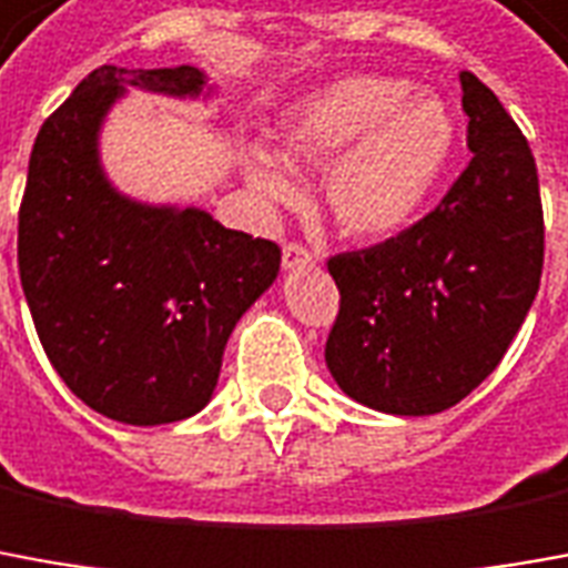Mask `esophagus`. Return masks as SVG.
<instances>
[{"label": "esophagus", "mask_w": 568, "mask_h": 568, "mask_svg": "<svg viewBox=\"0 0 568 568\" xmlns=\"http://www.w3.org/2000/svg\"><path fill=\"white\" fill-rule=\"evenodd\" d=\"M281 262H284V268L291 272V268H306V265H312V262H315V256H312V250H308V246L291 241V244H284Z\"/></svg>", "instance_id": "1"}]
</instances>
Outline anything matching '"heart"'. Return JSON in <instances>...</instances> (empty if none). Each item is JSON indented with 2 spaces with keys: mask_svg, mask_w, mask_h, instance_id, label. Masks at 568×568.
Listing matches in <instances>:
<instances>
[{
  "mask_svg": "<svg viewBox=\"0 0 568 568\" xmlns=\"http://www.w3.org/2000/svg\"><path fill=\"white\" fill-rule=\"evenodd\" d=\"M455 144V116L439 95L383 73L331 82L281 123V154L292 166L327 163L324 206L352 237H389L410 225L439 187ZM286 164L265 148L244 151L246 185L265 210L300 201Z\"/></svg>",
  "mask_w": 568,
  "mask_h": 568,
  "instance_id": "b5f03b06",
  "label": "heart"
}]
</instances>
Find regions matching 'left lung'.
Listing matches in <instances>:
<instances>
[{
  "label": "left lung",
  "mask_w": 568,
  "mask_h": 568,
  "mask_svg": "<svg viewBox=\"0 0 568 568\" xmlns=\"http://www.w3.org/2000/svg\"><path fill=\"white\" fill-rule=\"evenodd\" d=\"M467 170L436 210L383 244L327 260L339 312L324 362L367 408L424 417L467 398L529 315L545 265L535 158L514 116L460 73Z\"/></svg>",
  "instance_id": "left-lung-1"
}]
</instances>
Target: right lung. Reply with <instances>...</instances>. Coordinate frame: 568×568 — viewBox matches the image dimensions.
I'll return each mask as SVG.
<instances>
[{"label": "right lung", "instance_id": "add662e5", "mask_svg": "<svg viewBox=\"0 0 568 568\" xmlns=\"http://www.w3.org/2000/svg\"><path fill=\"white\" fill-rule=\"evenodd\" d=\"M139 85L201 95L197 68L92 70L42 123L18 213V268L39 343L89 408L132 426L210 402L222 352L272 287L281 250L194 206L129 201L98 163L104 113Z\"/></svg>", "mask_w": 568, "mask_h": 568}]
</instances>
